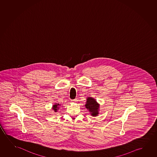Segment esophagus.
Wrapping results in <instances>:
<instances>
[{
  "mask_svg": "<svg viewBox=\"0 0 157 157\" xmlns=\"http://www.w3.org/2000/svg\"><path fill=\"white\" fill-rule=\"evenodd\" d=\"M71 101H72V102H76V101H77V99H73V100H72Z\"/></svg>",
  "mask_w": 157,
  "mask_h": 157,
  "instance_id": "34e87169",
  "label": "esophagus"
}]
</instances>
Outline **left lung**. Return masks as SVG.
<instances>
[{"label":"left lung","instance_id":"obj_1","mask_svg":"<svg viewBox=\"0 0 157 157\" xmlns=\"http://www.w3.org/2000/svg\"><path fill=\"white\" fill-rule=\"evenodd\" d=\"M99 104L97 103L95 99L92 97L87 98L86 103L85 104V107L91 113V115L96 116L98 114V110L99 108Z\"/></svg>","mask_w":157,"mask_h":157}]
</instances>
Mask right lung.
<instances>
[{
  "instance_id": "obj_1",
  "label": "right lung",
  "mask_w": 157,
  "mask_h": 157,
  "mask_svg": "<svg viewBox=\"0 0 157 157\" xmlns=\"http://www.w3.org/2000/svg\"><path fill=\"white\" fill-rule=\"evenodd\" d=\"M59 108V104H56V105H54L53 106V110H54L55 112H56L58 109Z\"/></svg>"
}]
</instances>
